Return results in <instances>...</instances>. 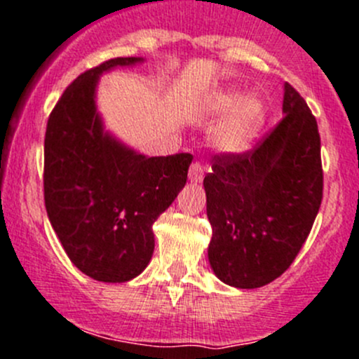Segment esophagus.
Here are the masks:
<instances>
[{
	"mask_svg": "<svg viewBox=\"0 0 359 359\" xmlns=\"http://www.w3.org/2000/svg\"><path fill=\"white\" fill-rule=\"evenodd\" d=\"M188 178L194 183H201L202 178H204V168H202L201 162H194L190 165V172H188Z\"/></svg>",
	"mask_w": 359,
	"mask_h": 359,
	"instance_id": "34e87169",
	"label": "esophagus"
}]
</instances>
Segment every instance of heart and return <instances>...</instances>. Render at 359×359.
Instances as JSON below:
<instances>
[{
	"label": "heart",
	"mask_w": 359,
	"mask_h": 359,
	"mask_svg": "<svg viewBox=\"0 0 359 359\" xmlns=\"http://www.w3.org/2000/svg\"><path fill=\"white\" fill-rule=\"evenodd\" d=\"M210 112L216 116L230 114L214 131V147L221 152L238 154L250 147L264 126L266 107L257 97H243V91L226 88L214 95L209 102Z\"/></svg>",
	"instance_id": "heart-1"
}]
</instances>
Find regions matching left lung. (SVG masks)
I'll list each match as a JSON object with an SVG mask.
<instances>
[{
	"mask_svg": "<svg viewBox=\"0 0 359 359\" xmlns=\"http://www.w3.org/2000/svg\"><path fill=\"white\" fill-rule=\"evenodd\" d=\"M283 114L254 149L214 155L204 178L210 268L236 289L268 285L287 271L323 198L316 119L289 83Z\"/></svg>",
	"mask_w": 359,
	"mask_h": 359,
	"instance_id": "left-lung-1",
	"label": "left lung"
}]
</instances>
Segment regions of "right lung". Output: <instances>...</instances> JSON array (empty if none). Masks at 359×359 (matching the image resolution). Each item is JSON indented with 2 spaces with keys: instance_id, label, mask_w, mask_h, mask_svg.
Returning a JSON list of instances; mask_svg holds the SVG:
<instances>
[{
  "instance_id": "1",
  "label": "right lung",
  "mask_w": 359,
  "mask_h": 359,
  "mask_svg": "<svg viewBox=\"0 0 359 359\" xmlns=\"http://www.w3.org/2000/svg\"><path fill=\"white\" fill-rule=\"evenodd\" d=\"M110 58L69 84L44 135V205L69 259L98 282L138 276L154 254L152 224L187 183L191 154L145 157L103 133L100 74L142 62Z\"/></svg>"
}]
</instances>
